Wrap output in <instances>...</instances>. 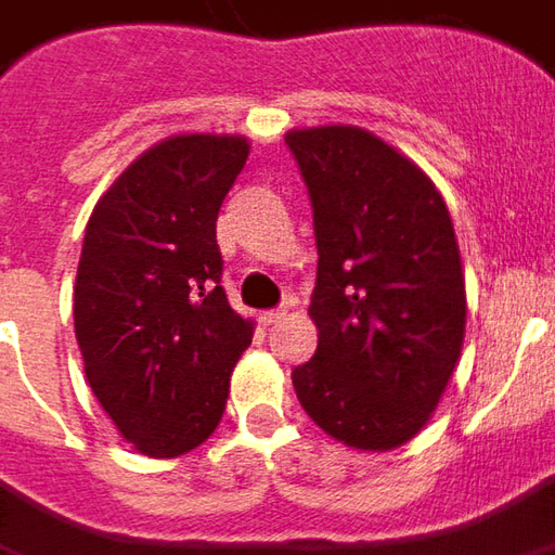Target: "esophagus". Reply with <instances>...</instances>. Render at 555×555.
Listing matches in <instances>:
<instances>
[{"mask_svg": "<svg viewBox=\"0 0 555 555\" xmlns=\"http://www.w3.org/2000/svg\"><path fill=\"white\" fill-rule=\"evenodd\" d=\"M284 317L286 308H274V311H262V314H259V323H262V326H274V323H281Z\"/></svg>", "mask_w": 555, "mask_h": 555, "instance_id": "obj_1", "label": "esophagus"}]
</instances>
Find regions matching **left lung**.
<instances>
[{
  "instance_id": "8db88e82",
  "label": "left lung",
  "mask_w": 555,
  "mask_h": 555,
  "mask_svg": "<svg viewBox=\"0 0 555 555\" xmlns=\"http://www.w3.org/2000/svg\"><path fill=\"white\" fill-rule=\"evenodd\" d=\"M314 211L317 353L293 369L305 414L357 450L411 441L465 338V278L444 198L357 126L293 129Z\"/></svg>"
}]
</instances>
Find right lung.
Wrapping results in <instances>:
<instances>
[{"label": "right lung", "mask_w": 555, "mask_h": 555, "mask_svg": "<svg viewBox=\"0 0 555 555\" xmlns=\"http://www.w3.org/2000/svg\"><path fill=\"white\" fill-rule=\"evenodd\" d=\"M238 135H175L99 198L83 232L75 335L90 389L129 444L171 460L227 411L254 338L223 289L217 214L247 163Z\"/></svg>", "instance_id": "1"}]
</instances>
